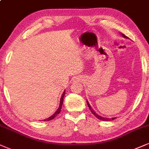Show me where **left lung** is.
<instances>
[{
	"label": "left lung",
	"instance_id": "1",
	"mask_svg": "<svg viewBox=\"0 0 149 149\" xmlns=\"http://www.w3.org/2000/svg\"><path fill=\"white\" fill-rule=\"evenodd\" d=\"M122 34V36H123V37L124 38H128L127 36H125L124 35V34ZM87 104H88V108H90V110H91V113L93 114V115H95V117H97V119H100V120H102V121H106V122H108V121H111V120H113V119H115V118H116V117H113V118H107V117H102V116H100V115H99L97 113H95V112L94 111V110L93 109V108L91 107V105H90V104H89V102H88V100H87Z\"/></svg>",
	"mask_w": 149,
	"mask_h": 149
}]
</instances>
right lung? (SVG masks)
<instances>
[{"mask_svg":"<svg viewBox=\"0 0 149 149\" xmlns=\"http://www.w3.org/2000/svg\"><path fill=\"white\" fill-rule=\"evenodd\" d=\"M65 91H64V92L63 93V94H62L61 95V100H60V103H59V106H58V109L56 110V111L55 112V113L53 114V115H52V116L49 117L48 118L45 119H42V121H43V122H45V121H49V120H52V119H53L56 116V115H58V113H60L61 112V107H62V105H63V98H64V96H65Z\"/></svg>","mask_w":149,"mask_h":149,"instance_id":"right-lung-1","label":"right lung"}]
</instances>
